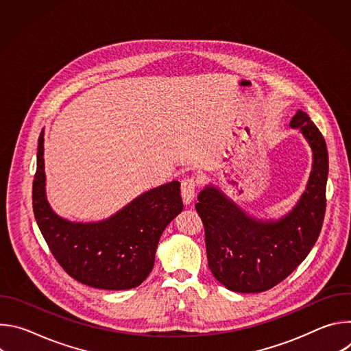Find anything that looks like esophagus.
Wrapping results in <instances>:
<instances>
[{"label":"esophagus","mask_w":351,"mask_h":351,"mask_svg":"<svg viewBox=\"0 0 351 351\" xmlns=\"http://www.w3.org/2000/svg\"><path fill=\"white\" fill-rule=\"evenodd\" d=\"M195 187H197V183L194 178L189 176L182 180V198L184 204H190L193 202V198L195 195Z\"/></svg>","instance_id":"esophagus-1"}]
</instances>
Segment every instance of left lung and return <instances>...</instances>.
I'll list each match as a JSON object with an SVG mask.
<instances>
[{
  "label": "left lung",
  "mask_w": 351,
  "mask_h": 351,
  "mask_svg": "<svg viewBox=\"0 0 351 351\" xmlns=\"http://www.w3.org/2000/svg\"><path fill=\"white\" fill-rule=\"evenodd\" d=\"M290 128L303 133L313 149V171L295 207L278 221L245 214L218 187L198 194L208 268L218 282L237 293H260L286 279L314 247L325 217L328 149L310 117L297 111Z\"/></svg>",
  "instance_id": "left-lung-1"
}]
</instances>
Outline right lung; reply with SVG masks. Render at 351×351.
I'll return each mask as SVG.
<instances>
[{
    "label": "right lung",
    "instance_id": "add662e5",
    "mask_svg": "<svg viewBox=\"0 0 351 351\" xmlns=\"http://www.w3.org/2000/svg\"><path fill=\"white\" fill-rule=\"evenodd\" d=\"M44 130L38 137L33 180V213L53 256L77 282L106 290L141 285L152 272L160 237L183 210L178 180L152 189L99 222L58 217L45 197Z\"/></svg>",
    "mask_w": 351,
    "mask_h": 351
}]
</instances>
